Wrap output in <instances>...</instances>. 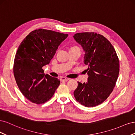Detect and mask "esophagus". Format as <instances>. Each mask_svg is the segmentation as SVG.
Returning <instances> with one entry per match:
<instances>
[{
	"label": "esophagus",
	"mask_w": 135,
	"mask_h": 135,
	"mask_svg": "<svg viewBox=\"0 0 135 135\" xmlns=\"http://www.w3.org/2000/svg\"><path fill=\"white\" fill-rule=\"evenodd\" d=\"M69 80V78H65V77H61L60 78L61 81H68Z\"/></svg>",
	"instance_id": "obj_1"
}]
</instances>
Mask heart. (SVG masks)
Returning <instances> with one entry per match:
<instances>
[{
	"label": "heart",
	"mask_w": 135,
	"mask_h": 135,
	"mask_svg": "<svg viewBox=\"0 0 135 135\" xmlns=\"http://www.w3.org/2000/svg\"><path fill=\"white\" fill-rule=\"evenodd\" d=\"M77 47H76V46H73V47H71L70 49H71V48H76Z\"/></svg>",
	"instance_id": "b5f03b06"
}]
</instances>
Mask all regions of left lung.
Instances as JSON below:
<instances>
[{
  "label": "left lung",
  "mask_w": 135,
  "mask_h": 135,
  "mask_svg": "<svg viewBox=\"0 0 135 135\" xmlns=\"http://www.w3.org/2000/svg\"><path fill=\"white\" fill-rule=\"evenodd\" d=\"M85 52L88 65L87 83L78 81L74 92L76 100L86 107L101 104L115 87L119 72V61L115 49L103 35L96 32H80L73 36Z\"/></svg>",
  "instance_id": "left-lung-1"
}]
</instances>
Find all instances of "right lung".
Segmentation results:
<instances>
[{"instance_id":"1","label":"right lung","mask_w":135,"mask_h":135,"mask_svg":"<svg viewBox=\"0 0 135 135\" xmlns=\"http://www.w3.org/2000/svg\"><path fill=\"white\" fill-rule=\"evenodd\" d=\"M68 34L39 28L32 31L19 46L16 54L13 73L20 91L36 104H44L54 95L60 81L44 74L60 44Z\"/></svg>"}]
</instances>
